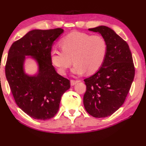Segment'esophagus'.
<instances>
[{"mask_svg":"<svg viewBox=\"0 0 146 146\" xmlns=\"http://www.w3.org/2000/svg\"><path fill=\"white\" fill-rule=\"evenodd\" d=\"M79 81H77V80H74V79H71V86H73L77 84Z\"/></svg>","mask_w":146,"mask_h":146,"instance_id":"1","label":"esophagus"}]
</instances>
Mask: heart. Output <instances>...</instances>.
<instances>
[{"instance_id":"obj_1","label":"heart","mask_w":146,"mask_h":146,"mask_svg":"<svg viewBox=\"0 0 146 146\" xmlns=\"http://www.w3.org/2000/svg\"><path fill=\"white\" fill-rule=\"evenodd\" d=\"M62 51L53 49L50 52V60L57 72L64 75L67 69L75 63L73 73L81 75L87 71L93 74L99 70L105 60L107 44L103 37L83 32H73L60 41Z\"/></svg>"}]
</instances>
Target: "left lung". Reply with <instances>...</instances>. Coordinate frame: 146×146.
Returning a JSON list of instances; mask_svg holds the SVG:
<instances>
[{
  "label": "left lung",
  "instance_id": "left-lung-1",
  "mask_svg": "<svg viewBox=\"0 0 146 146\" xmlns=\"http://www.w3.org/2000/svg\"><path fill=\"white\" fill-rule=\"evenodd\" d=\"M89 30L102 35L107 52L99 70L84 79L87 90L83 104L92 116L105 118L124 102L134 78V65L128 44L111 28L100 26Z\"/></svg>",
  "mask_w": 146,
  "mask_h": 146
}]
</instances>
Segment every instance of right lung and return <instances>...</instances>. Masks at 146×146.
<instances>
[{
	"label": "right lung",
	"instance_id": "obj_1",
	"mask_svg": "<svg viewBox=\"0 0 146 146\" xmlns=\"http://www.w3.org/2000/svg\"><path fill=\"white\" fill-rule=\"evenodd\" d=\"M63 32L62 28L34 30L14 42L8 53L6 77L16 104L37 120L53 118L58 112L61 96L70 88V81L56 72L50 60L53 43ZM26 55L36 59V76L24 73Z\"/></svg>",
	"mask_w": 146,
	"mask_h": 146
}]
</instances>
